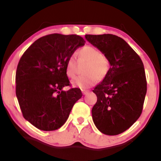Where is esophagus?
I'll return each mask as SVG.
<instances>
[{"instance_id":"esophagus-1","label":"esophagus","mask_w":161,"mask_h":161,"mask_svg":"<svg viewBox=\"0 0 161 161\" xmlns=\"http://www.w3.org/2000/svg\"><path fill=\"white\" fill-rule=\"evenodd\" d=\"M88 92H89V91H88V90H86V89H82V94H83V95H87V94L88 93Z\"/></svg>"}]
</instances>
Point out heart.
<instances>
[{
  "mask_svg": "<svg viewBox=\"0 0 161 161\" xmlns=\"http://www.w3.org/2000/svg\"><path fill=\"white\" fill-rule=\"evenodd\" d=\"M81 59L88 61L84 73L86 74L78 76L73 81L75 87L87 88L93 86L97 79L103 80L110 70L109 60L102 55L101 51L92 46H86L79 51ZM76 72V60L74 56H70L66 60V74L69 78H73Z\"/></svg>",
  "mask_w": 161,
  "mask_h": 161,
  "instance_id": "1",
  "label": "heart"
}]
</instances>
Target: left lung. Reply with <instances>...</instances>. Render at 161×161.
I'll list each match as a JSON object with an SVG mask.
<instances>
[{"mask_svg": "<svg viewBox=\"0 0 161 161\" xmlns=\"http://www.w3.org/2000/svg\"><path fill=\"white\" fill-rule=\"evenodd\" d=\"M110 63L108 75L94 88L97 100L92 119L101 132L116 136L125 132L139 118L147 92L141 58L127 42L111 34L86 35Z\"/></svg>", "mask_w": 161, "mask_h": 161, "instance_id": "8db88e82", "label": "left lung"}]
</instances>
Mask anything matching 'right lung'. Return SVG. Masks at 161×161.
I'll return each mask as SVG.
<instances>
[{
	"label": "right lung",
	"instance_id": "obj_1",
	"mask_svg": "<svg viewBox=\"0 0 161 161\" xmlns=\"http://www.w3.org/2000/svg\"><path fill=\"white\" fill-rule=\"evenodd\" d=\"M76 35L51 34L36 40L20 58L16 73V95L23 117L41 130L62 126L75 103L82 97L69 86L66 60L85 45Z\"/></svg>",
	"mask_w": 161,
	"mask_h": 161
}]
</instances>
